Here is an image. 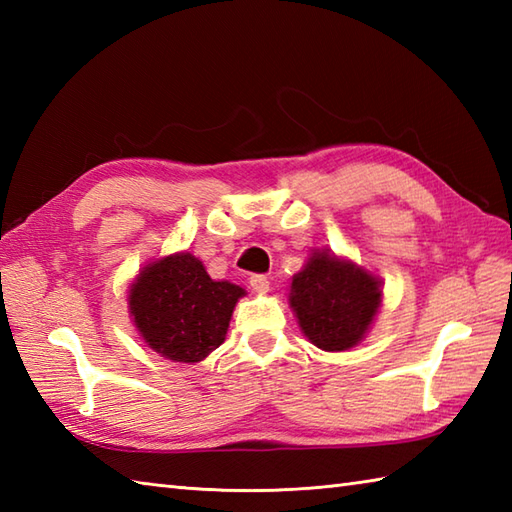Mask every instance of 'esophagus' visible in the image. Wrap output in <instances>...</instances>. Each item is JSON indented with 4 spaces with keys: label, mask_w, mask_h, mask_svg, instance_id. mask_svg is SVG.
Returning a JSON list of instances; mask_svg holds the SVG:
<instances>
[{
    "label": "esophagus",
    "mask_w": 512,
    "mask_h": 512,
    "mask_svg": "<svg viewBox=\"0 0 512 512\" xmlns=\"http://www.w3.org/2000/svg\"><path fill=\"white\" fill-rule=\"evenodd\" d=\"M248 284H250V288H253L255 292H259V295H264V292L270 290V281H268L266 275H250Z\"/></svg>",
    "instance_id": "esophagus-1"
}]
</instances>
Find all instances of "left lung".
Wrapping results in <instances>:
<instances>
[{
	"mask_svg": "<svg viewBox=\"0 0 512 512\" xmlns=\"http://www.w3.org/2000/svg\"><path fill=\"white\" fill-rule=\"evenodd\" d=\"M380 286L378 277L350 259L314 250L292 277L290 306L310 343L325 352H343L367 334L383 301Z\"/></svg>",
	"mask_w": 512,
	"mask_h": 512,
	"instance_id": "1",
	"label": "left lung"
}]
</instances>
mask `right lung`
<instances>
[{"mask_svg": "<svg viewBox=\"0 0 512 512\" xmlns=\"http://www.w3.org/2000/svg\"><path fill=\"white\" fill-rule=\"evenodd\" d=\"M246 290L213 281L191 253L147 264L129 288V314L143 341L173 363H200L226 339Z\"/></svg>", "mask_w": 512, "mask_h": 512, "instance_id": "add662e5", "label": "right lung"}]
</instances>
